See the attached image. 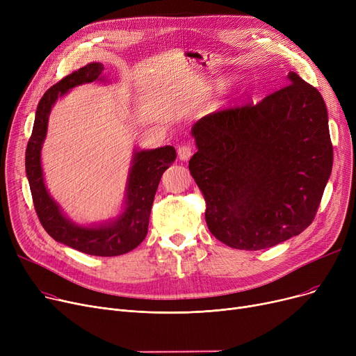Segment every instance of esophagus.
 I'll list each match as a JSON object with an SVG mask.
<instances>
[{"label":"esophagus","mask_w":356,"mask_h":356,"mask_svg":"<svg viewBox=\"0 0 356 356\" xmlns=\"http://www.w3.org/2000/svg\"><path fill=\"white\" fill-rule=\"evenodd\" d=\"M177 154H179L180 160H189L192 157V154H193V148L189 144H183V145L179 147Z\"/></svg>","instance_id":"1"}]
</instances>
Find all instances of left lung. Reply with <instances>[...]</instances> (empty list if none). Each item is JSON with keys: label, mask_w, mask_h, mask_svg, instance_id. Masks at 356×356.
Wrapping results in <instances>:
<instances>
[{"label": "left lung", "mask_w": 356, "mask_h": 356, "mask_svg": "<svg viewBox=\"0 0 356 356\" xmlns=\"http://www.w3.org/2000/svg\"><path fill=\"white\" fill-rule=\"evenodd\" d=\"M287 82L193 125L189 170L209 231L231 248H271L302 234L319 209L333 164L327 109L296 72Z\"/></svg>", "instance_id": "obj_1"}]
</instances>
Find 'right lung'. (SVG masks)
Wrapping results in <instances>:
<instances>
[{"instance_id": "1", "label": "right lung", "mask_w": 356, "mask_h": 356, "mask_svg": "<svg viewBox=\"0 0 356 356\" xmlns=\"http://www.w3.org/2000/svg\"><path fill=\"white\" fill-rule=\"evenodd\" d=\"M102 70L104 65L89 63L46 90L37 106L33 133L26 148V172L35 213L53 239L83 254L115 257L134 250L145 238L156 191L163 173L176 160V149L165 145L136 153L128 181L127 209L117 222L99 228L78 227L62 215L46 191L40 164V149L46 137L51 105L70 88L99 79Z\"/></svg>"}]
</instances>
